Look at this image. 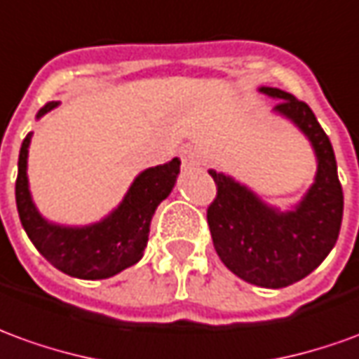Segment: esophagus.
<instances>
[{
  "mask_svg": "<svg viewBox=\"0 0 359 359\" xmlns=\"http://www.w3.org/2000/svg\"><path fill=\"white\" fill-rule=\"evenodd\" d=\"M180 161H182V167L187 169V171H190V169H194V167H198L200 165V155H198L196 147H190V145H187V147H182L180 149Z\"/></svg>",
  "mask_w": 359,
  "mask_h": 359,
  "instance_id": "34e87169",
  "label": "esophagus"
}]
</instances>
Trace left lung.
<instances>
[{"mask_svg":"<svg viewBox=\"0 0 359 359\" xmlns=\"http://www.w3.org/2000/svg\"><path fill=\"white\" fill-rule=\"evenodd\" d=\"M280 101L274 112L309 140L317 157L315 180L290 210L266 204L247 184L210 169L217 196L208 208V225L222 262L241 280L280 290L309 276L337 245L344 196L330 140L309 104L293 95L260 87Z\"/></svg>","mask_w":359,"mask_h":359,"instance_id":"1","label":"left lung"}]
</instances>
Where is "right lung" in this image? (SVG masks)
Listing matches in <instances>:
<instances>
[{
	"instance_id": "add662e5",
	"label": "right lung",
	"mask_w": 359,
	"mask_h": 359,
	"mask_svg": "<svg viewBox=\"0 0 359 359\" xmlns=\"http://www.w3.org/2000/svg\"><path fill=\"white\" fill-rule=\"evenodd\" d=\"M60 102H48L39 110L36 120L54 110ZM32 132L22 140L19 151V175L15 200L22 227L52 266L79 280L112 278L144 257L149 225L157 205L171 194L180 172V159L149 167L137 175L128 192L109 215L89 225H60L48 222L32 202L27 161Z\"/></svg>"
}]
</instances>
